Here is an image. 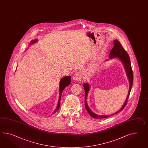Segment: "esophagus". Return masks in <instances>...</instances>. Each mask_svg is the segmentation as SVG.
<instances>
[{"label":"esophagus","mask_w":148,"mask_h":148,"mask_svg":"<svg viewBox=\"0 0 148 148\" xmlns=\"http://www.w3.org/2000/svg\"><path fill=\"white\" fill-rule=\"evenodd\" d=\"M82 78V73L80 72H76L74 74L73 77V79L74 81H79Z\"/></svg>","instance_id":"esophagus-1"}]
</instances>
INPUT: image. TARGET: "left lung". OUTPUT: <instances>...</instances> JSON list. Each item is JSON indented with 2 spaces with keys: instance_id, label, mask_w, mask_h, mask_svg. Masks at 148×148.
Masks as SVG:
<instances>
[{
  "instance_id": "left-lung-1",
  "label": "left lung",
  "mask_w": 148,
  "mask_h": 148,
  "mask_svg": "<svg viewBox=\"0 0 148 148\" xmlns=\"http://www.w3.org/2000/svg\"><path fill=\"white\" fill-rule=\"evenodd\" d=\"M109 57L110 58H115V57H118L119 59L121 61L123 62L125 69L128 78V80L130 82V89H129V91H128V94L127 96V97L126 98V100L125 101V102L123 106V107L120 108V110L118 111L115 112L113 114H115L116 113H118V112L122 111L125 106L126 105L127 101L128 99V98L130 96V92L132 89V87L133 85V73L132 69L131 66V64H130V57L129 55L127 53L126 51L125 50V49L123 48L121 44L119 42V41L117 40H114V47L112 48V50H111V52L109 54ZM83 87L84 88V91H85V107L87 110L88 112L89 113V115L93 117L94 118L96 119H101V118H108V116L111 115H100L96 114L94 113V112H92L89 108L88 104L87 103V97L88 96V92L90 89V87L89 84L88 83H84L83 84ZM112 114V115H113Z\"/></svg>"
}]
</instances>
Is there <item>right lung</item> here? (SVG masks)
Listing matches in <instances>:
<instances>
[{
    "mask_svg": "<svg viewBox=\"0 0 148 148\" xmlns=\"http://www.w3.org/2000/svg\"><path fill=\"white\" fill-rule=\"evenodd\" d=\"M37 40H31V43L30 44H32V43H35L37 42ZM71 76H65L63 78L61 79L60 81V86H59V98L58 100V104L57 105V108L56 110H54V112L52 113V114H54L56 112H57L60 108V98H61V94L63 91V90L65 89V88L67 86H69L71 84Z\"/></svg>",
    "mask_w": 148,
    "mask_h": 148,
    "instance_id": "add662e5",
    "label": "right lung"
}]
</instances>
